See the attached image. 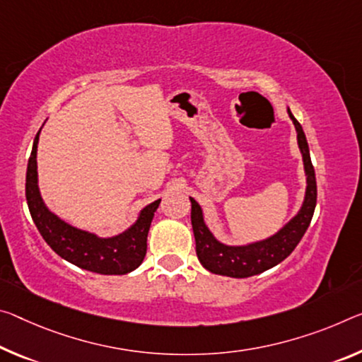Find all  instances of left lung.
I'll use <instances>...</instances> for the list:
<instances>
[{
    "label": "left lung",
    "instance_id": "obj_1",
    "mask_svg": "<svg viewBox=\"0 0 362 362\" xmlns=\"http://www.w3.org/2000/svg\"><path fill=\"white\" fill-rule=\"evenodd\" d=\"M288 116L293 120L296 134H298V146L303 154V163H305L306 172V197L298 214L291 219L282 230L272 235L271 238L262 240V242L251 243L246 246H227L217 242L214 235L209 232L203 219V211L199 204L190 198L192 202V227L194 233V242H197V255L203 267L208 269L212 274L227 275V277L245 279L251 275H257L267 269L277 266L300 243L303 235L306 233L309 223H311L315 202H317V185H315V172L309 156V146L305 132L301 124L293 117L288 109Z\"/></svg>",
    "mask_w": 362,
    "mask_h": 362
}]
</instances>
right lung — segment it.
<instances>
[{"mask_svg":"<svg viewBox=\"0 0 362 362\" xmlns=\"http://www.w3.org/2000/svg\"><path fill=\"white\" fill-rule=\"evenodd\" d=\"M38 135L40 130L33 140L32 154L27 164L25 198L32 219L45 242L62 259L76 264L77 267H82L85 271L105 275H122L135 271L146 255L148 230H150L153 216L160 199L143 208L134 226L112 238H100L95 233L69 226L67 222L61 221L59 217L48 211L40 197L37 183Z\"/></svg>","mask_w":362,"mask_h":362,"instance_id":"obj_1","label":"right lung"}]
</instances>
